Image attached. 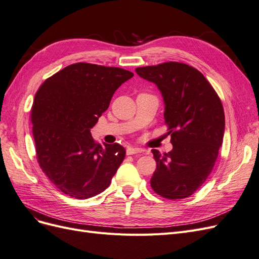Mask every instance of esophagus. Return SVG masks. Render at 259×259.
Segmentation results:
<instances>
[{
  "mask_svg": "<svg viewBox=\"0 0 259 259\" xmlns=\"http://www.w3.org/2000/svg\"><path fill=\"white\" fill-rule=\"evenodd\" d=\"M142 152H143L142 149H139V148H133V147L127 148V150H126V154H127V155H133V154H137V153H142Z\"/></svg>",
  "mask_w": 259,
  "mask_h": 259,
  "instance_id": "esophagus-1",
  "label": "esophagus"
}]
</instances>
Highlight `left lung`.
Listing matches in <instances>:
<instances>
[{"label": "left lung", "mask_w": 259, "mask_h": 259, "mask_svg": "<svg viewBox=\"0 0 259 259\" xmlns=\"http://www.w3.org/2000/svg\"><path fill=\"white\" fill-rule=\"evenodd\" d=\"M160 90L164 120L173 150L152 149L156 168L150 179L155 193L169 200L190 197L213 169L224 139L221 98L199 70L177 61L136 68Z\"/></svg>", "instance_id": "1"}]
</instances>
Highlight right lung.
Instances as JSON below:
<instances>
[{"label":"right lung","instance_id":"1","mask_svg":"<svg viewBox=\"0 0 259 259\" xmlns=\"http://www.w3.org/2000/svg\"><path fill=\"white\" fill-rule=\"evenodd\" d=\"M133 75L121 68L77 62L38 88L31 108L36 159L44 174L69 197L83 200L103 192L123 162L124 147L101 146L91 128L114 92Z\"/></svg>","mask_w":259,"mask_h":259}]
</instances>
